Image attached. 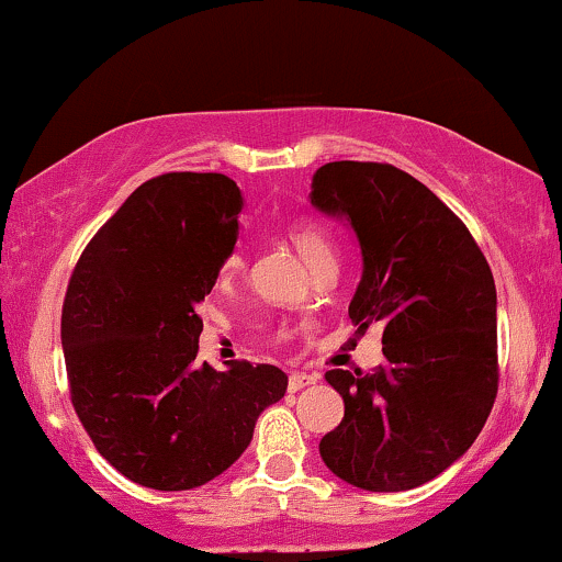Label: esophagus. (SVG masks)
<instances>
[{
    "instance_id": "esophagus-1",
    "label": "esophagus",
    "mask_w": 562,
    "mask_h": 562,
    "mask_svg": "<svg viewBox=\"0 0 562 562\" xmlns=\"http://www.w3.org/2000/svg\"><path fill=\"white\" fill-rule=\"evenodd\" d=\"M317 383V375H306V372H293V375L288 378V391L295 393L301 389H306V385H314Z\"/></svg>"
}]
</instances>
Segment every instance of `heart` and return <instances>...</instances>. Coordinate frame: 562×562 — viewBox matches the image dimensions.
Segmentation results:
<instances>
[{
  "mask_svg": "<svg viewBox=\"0 0 562 562\" xmlns=\"http://www.w3.org/2000/svg\"><path fill=\"white\" fill-rule=\"evenodd\" d=\"M285 237L290 240V245L299 250L301 259L306 261L312 269H317L327 261H335V248H333L330 235H327V232L322 229L317 222H312V218H295V222H290L285 227ZM243 267H245V261H243L240 250H232L227 259L222 261L218 277L227 282V280H232V277L240 274Z\"/></svg>",
  "mask_w": 562,
  "mask_h": 562,
  "instance_id": "b5f03b06",
  "label": "heart"
}]
</instances>
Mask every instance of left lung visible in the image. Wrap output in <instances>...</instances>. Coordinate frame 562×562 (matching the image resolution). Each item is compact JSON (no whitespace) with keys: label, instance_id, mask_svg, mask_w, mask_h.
<instances>
[{"label":"left lung","instance_id":"8db88e82","mask_svg":"<svg viewBox=\"0 0 562 562\" xmlns=\"http://www.w3.org/2000/svg\"><path fill=\"white\" fill-rule=\"evenodd\" d=\"M312 205L346 218L362 250L348 303L357 335L383 327L385 362L330 370L344 420L325 465L364 492L423 486L460 460L496 398V288L479 243L434 192L391 164L335 160Z\"/></svg>","mask_w":562,"mask_h":562}]
</instances>
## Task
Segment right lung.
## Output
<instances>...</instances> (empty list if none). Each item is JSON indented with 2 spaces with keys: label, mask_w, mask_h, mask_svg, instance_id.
I'll list each match as a JSON object with an SVG mask.
<instances>
[{
  "label": "right lung",
  "mask_w": 562,
  "mask_h": 562,
  "mask_svg": "<svg viewBox=\"0 0 562 562\" xmlns=\"http://www.w3.org/2000/svg\"><path fill=\"white\" fill-rule=\"evenodd\" d=\"M240 209L224 173H160L97 229L70 274V402L97 451L139 486L184 492L222 475L285 396L274 364H195V308L235 248Z\"/></svg>",
  "instance_id": "add662e5"
}]
</instances>
